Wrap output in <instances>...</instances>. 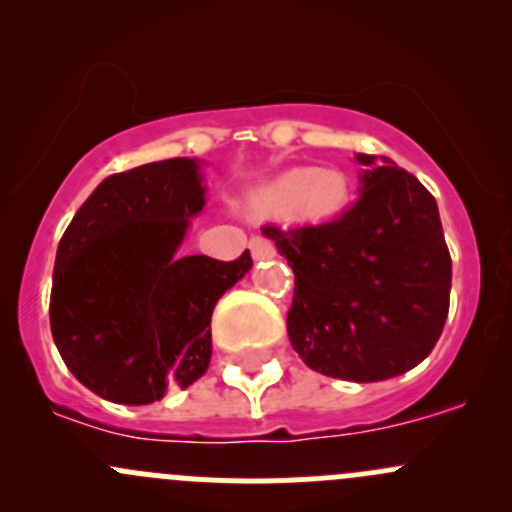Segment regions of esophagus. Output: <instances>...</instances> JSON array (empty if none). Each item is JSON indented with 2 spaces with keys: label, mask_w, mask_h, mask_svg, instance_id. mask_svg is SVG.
Instances as JSON below:
<instances>
[{
  "label": "esophagus",
  "mask_w": 512,
  "mask_h": 512,
  "mask_svg": "<svg viewBox=\"0 0 512 512\" xmlns=\"http://www.w3.org/2000/svg\"><path fill=\"white\" fill-rule=\"evenodd\" d=\"M250 250H252V257L255 260H270V257H275V242L267 240V237H252L250 240Z\"/></svg>",
  "instance_id": "1"
}]
</instances>
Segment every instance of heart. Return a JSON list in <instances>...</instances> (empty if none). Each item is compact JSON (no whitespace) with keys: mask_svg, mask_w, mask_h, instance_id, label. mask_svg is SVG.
<instances>
[{"mask_svg":"<svg viewBox=\"0 0 512 512\" xmlns=\"http://www.w3.org/2000/svg\"><path fill=\"white\" fill-rule=\"evenodd\" d=\"M262 200L272 213L329 218L347 200V180L334 170L294 168L267 185Z\"/></svg>","mask_w":512,"mask_h":512,"instance_id":"obj_1","label":"heart"}]
</instances>
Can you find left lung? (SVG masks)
I'll list each match as a JSON object with an SVG mask.
<instances>
[{
  "instance_id": "left-lung-1",
  "label": "left lung",
  "mask_w": 512,
  "mask_h": 512,
  "mask_svg": "<svg viewBox=\"0 0 512 512\" xmlns=\"http://www.w3.org/2000/svg\"><path fill=\"white\" fill-rule=\"evenodd\" d=\"M359 200L319 225H265L294 272L287 334L309 369L344 381L406 374L436 347L451 302V252L433 195L386 156Z\"/></svg>"
}]
</instances>
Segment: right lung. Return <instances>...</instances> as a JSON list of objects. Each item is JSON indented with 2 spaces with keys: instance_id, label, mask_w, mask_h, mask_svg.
I'll return each instance as SVG.
<instances>
[{
  "instance_id": "1",
  "label": "right lung",
  "mask_w": 512,
  "mask_h": 512,
  "mask_svg": "<svg viewBox=\"0 0 512 512\" xmlns=\"http://www.w3.org/2000/svg\"><path fill=\"white\" fill-rule=\"evenodd\" d=\"M203 205L195 160L170 158L108 175L66 227L51 334L71 374L101 399L153 404L208 371L213 309L252 257L175 255Z\"/></svg>"
}]
</instances>
